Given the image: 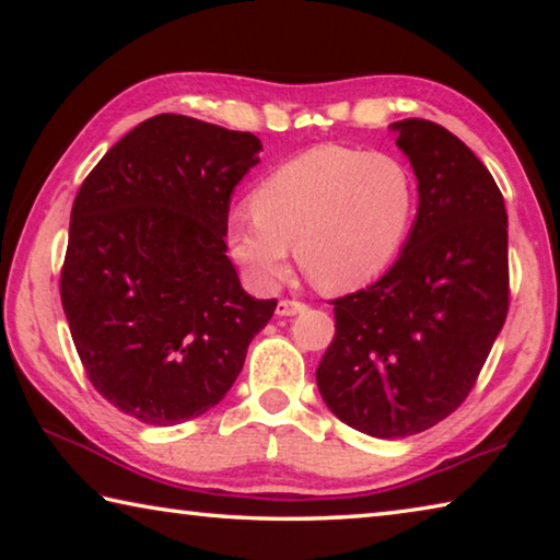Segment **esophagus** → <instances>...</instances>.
<instances>
[{
    "label": "esophagus",
    "mask_w": 560,
    "mask_h": 560,
    "mask_svg": "<svg viewBox=\"0 0 560 560\" xmlns=\"http://www.w3.org/2000/svg\"><path fill=\"white\" fill-rule=\"evenodd\" d=\"M308 306L303 301H293V299H281L279 306H277V314L279 316H296V314H303Z\"/></svg>",
    "instance_id": "1"
}]
</instances>
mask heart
<instances>
[{
  "instance_id": "b5f03b06",
  "label": "heart",
  "mask_w": 560,
  "mask_h": 560,
  "mask_svg": "<svg viewBox=\"0 0 560 560\" xmlns=\"http://www.w3.org/2000/svg\"><path fill=\"white\" fill-rule=\"evenodd\" d=\"M417 185L402 160L358 148L318 145L264 179L252 212L226 224V249L254 287L277 289L289 246L324 291H353L390 267L410 236Z\"/></svg>"
}]
</instances>
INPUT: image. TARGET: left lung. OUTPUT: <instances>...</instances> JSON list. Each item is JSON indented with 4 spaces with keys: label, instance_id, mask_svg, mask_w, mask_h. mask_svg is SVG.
Here are the masks:
<instances>
[{
    "label": "left lung",
    "instance_id": "left-lung-1",
    "mask_svg": "<svg viewBox=\"0 0 560 560\" xmlns=\"http://www.w3.org/2000/svg\"><path fill=\"white\" fill-rule=\"evenodd\" d=\"M417 177L402 254L334 301L316 383L340 422L381 440L430 430L477 383L509 311L504 197L481 160L432 120L390 126Z\"/></svg>",
    "mask_w": 560,
    "mask_h": 560
}]
</instances>
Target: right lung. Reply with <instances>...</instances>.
Listing matches in <instances>:
<instances>
[{"mask_svg":"<svg viewBox=\"0 0 560 560\" xmlns=\"http://www.w3.org/2000/svg\"><path fill=\"white\" fill-rule=\"evenodd\" d=\"M252 132L160 113L120 138L75 195L61 303L91 385L170 428L222 400L277 299L242 289L226 257Z\"/></svg>","mask_w":560,"mask_h":560,"instance_id":"add662e5","label":"right lung"}]
</instances>
